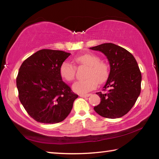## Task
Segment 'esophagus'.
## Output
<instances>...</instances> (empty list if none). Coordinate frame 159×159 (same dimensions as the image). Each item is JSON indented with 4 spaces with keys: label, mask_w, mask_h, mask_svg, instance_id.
I'll return each instance as SVG.
<instances>
[{
    "label": "esophagus",
    "mask_w": 159,
    "mask_h": 159,
    "mask_svg": "<svg viewBox=\"0 0 159 159\" xmlns=\"http://www.w3.org/2000/svg\"><path fill=\"white\" fill-rule=\"evenodd\" d=\"M90 95V94H80L79 95L80 97H81V98H88Z\"/></svg>",
    "instance_id": "1"
}]
</instances>
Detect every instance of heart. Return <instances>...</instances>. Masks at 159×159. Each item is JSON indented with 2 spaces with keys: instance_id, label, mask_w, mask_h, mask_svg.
Returning a JSON list of instances; mask_svg holds the SVG:
<instances>
[{
  "instance_id": "obj_1",
  "label": "heart",
  "mask_w": 159,
  "mask_h": 159,
  "mask_svg": "<svg viewBox=\"0 0 159 159\" xmlns=\"http://www.w3.org/2000/svg\"><path fill=\"white\" fill-rule=\"evenodd\" d=\"M74 61L79 65L88 67L84 80L76 81L73 85V90L80 94H85L96 88L98 83H104L109 76L108 65L99 61L98 56L91 53L76 56ZM61 77L66 81H73L76 75V68L68 61H64L60 67Z\"/></svg>"
}]
</instances>
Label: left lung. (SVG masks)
Segmentation results:
<instances>
[{"label":"left lung","instance_id":"left-lung-1","mask_svg":"<svg viewBox=\"0 0 159 159\" xmlns=\"http://www.w3.org/2000/svg\"><path fill=\"white\" fill-rule=\"evenodd\" d=\"M91 50L100 51L110 64V73L104 91L97 93L101 102L94 110L101 116L116 118L125 115L134 106L141 92L142 74L133 55L114 43H103Z\"/></svg>","mask_w":159,"mask_h":159}]
</instances>
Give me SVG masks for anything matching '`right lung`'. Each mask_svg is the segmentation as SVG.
Returning a JSON list of instances; mask_svg holds the SVG:
<instances>
[{
	"mask_svg": "<svg viewBox=\"0 0 159 159\" xmlns=\"http://www.w3.org/2000/svg\"><path fill=\"white\" fill-rule=\"evenodd\" d=\"M70 55L61 50L43 49L24 61L19 69L16 79L19 99L37 122L62 121L79 97L60 74L61 64Z\"/></svg>",
	"mask_w": 159,
	"mask_h": 159,
	"instance_id": "obj_1",
	"label": "right lung"
}]
</instances>
